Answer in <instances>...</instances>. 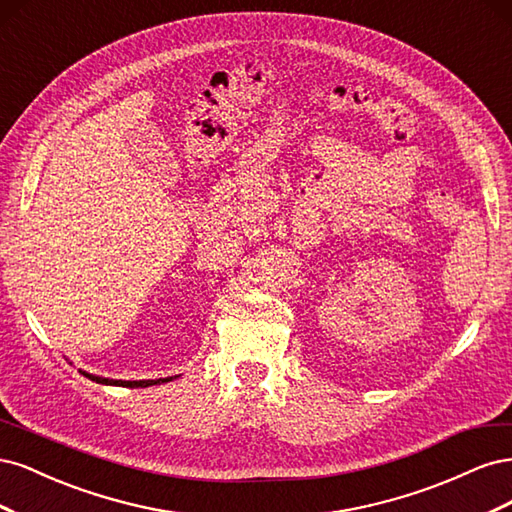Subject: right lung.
<instances>
[{
	"mask_svg": "<svg viewBox=\"0 0 512 512\" xmlns=\"http://www.w3.org/2000/svg\"><path fill=\"white\" fill-rule=\"evenodd\" d=\"M81 374L89 380H94L98 384H113V386H128V389H145V386H153V384H164V382H170L173 380V376L170 378H156V380H111V378H100V376H94V374H87V371L81 369ZM177 378V376H175Z\"/></svg>",
	"mask_w": 512,
	"mask_h": 512,
	"instance_id": "1",
	"label": "right lung"
}]
</instances>
